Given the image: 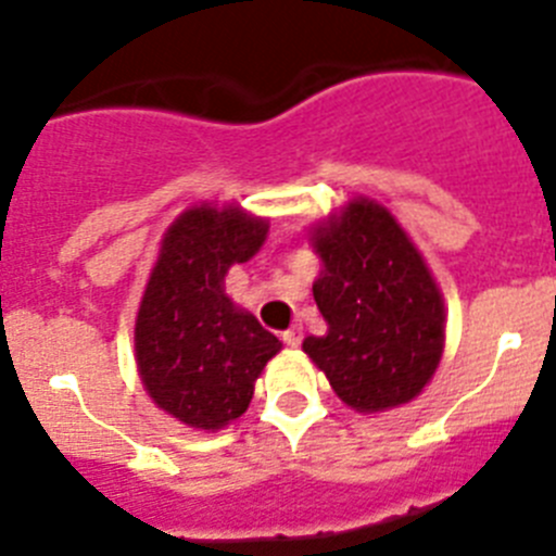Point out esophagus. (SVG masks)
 Returning <instances> with one entry per match:
<instances>
[{
  "instance_id": "34e87169",
  "label": "esophagus",
  "mask_w": 556,
  "mask_h": 556,
  "mask_svg": "<svg viewBox=\"0 0 556 556\" xmlns=\"http://www.w3.org/2000/svg\"><path fill=\"white\" fill-rule=\"evenodd\" d=\"M281 339H283V345L298 348V345H301V339H303L301 326H292V328H289V331H283V333H281Z\"/></svg>"
}]
</instances>
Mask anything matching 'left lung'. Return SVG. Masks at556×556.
<instances>
[{
	"label": "left lung",
	"mask_w": 556,
	"mask_h": 556,
	"mask_svg": "<svg viewBox=\"0 0 556 556\" xmlns=\"http://www.w3.org/2000/svg\"><path fill=\"white\" fill-rule=\"evenodd\" d=\"M323 273L314 301L323 337L303 351L348 406L381 412L417 395L443 356V294L404 228L370 200H353L317 228Z\"/></svg>",
	"instance_id": "obj_1"
}]
</instances>
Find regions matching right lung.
<instances>
[{
  "label": "right lung",
  "mask_w": 556,
  "mask_h": 556,
  "mask_svg": "<svg viewBox=\"0 0 556 556\" xmlns=\"http://www.w3.org/2000/svg\"><path fill=\"white\" fill-rule=\"evenodd\" d=\"M267 223L239 208H191L166 230L136 320L139 376L155 404L191 429L244 415L253 381L281 342L230 303V264L258 253Z\"/></svg>",
  "instance_id": "obj_1"
}]
</instances>
